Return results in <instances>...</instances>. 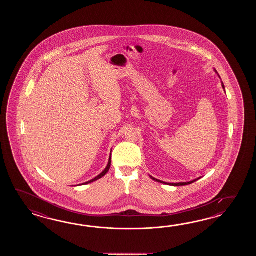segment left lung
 <instances>
[{
    "instance_id": "1",
    "label": "left lung",
    "mask_w": 256,
    "mask_h": 256,
    "mask_svg": "<svg viewBox=\"0 0 256 256\" xmlns=\"http://www.w3.org/2000/svg\"><path fill=\"white\" fill-rule=\"evenodd\" d=\"M216 73H218L217 71H216ZM222 87L223 88H224V85H223V83ZM150 178H152V180H156V181H158V182H160V183H164V184H166V185L174 186H180L190 185V184H192V183L196 182V180H200V178H196V180H192V181H190V182H181V183H166V182H163V181H161V180H156V178H152V176H150Z\"/></svg>"
}]
</instances>
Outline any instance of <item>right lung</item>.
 Masks as SVG:
<instances>
[{
    "instance_id": "1",
    "label": "right lung",
    "mask_w": 256,
    "mask_h": 256,
    "mask_svg": "<svg viewBox=\"0 0 256 256\" xmlns=\"http://www.w3.org/2000/svg\"><path fill=\"white\" fill-rule=\"evenodd\" d=\"M110 163H112V154H110V156L109 158V163L107 164V166H106V168L104 169V172L102 173H100V174L97 176L95 178H93V180H90V181H88V182H85V183H83L82 185H87V184H90V183H92V182H94V181H96V180H100V178H102V176H104L105 174H107V172L109 171L110 168Z\"/></svg>"
}]
</instances>
